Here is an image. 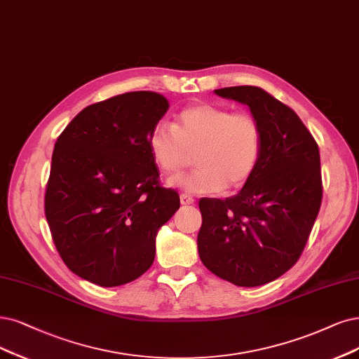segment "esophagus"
<instances>
[{"label": "esophagus", "instance_id": "obj_1", "mask_svg": "<svg viewBox=\"0 0 359 359\" xmlns=\"http://www.w3.org/2000/svg\"><path fill=\"white\" fill-rule=\"evenodd\" d=\"M180 203H182V205H192L195 203V200L188 194H182L180 195Z\"/></svg>", "mask_w": 359, "mask_h": 359}]
</instances>
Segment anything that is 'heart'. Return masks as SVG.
<instances>
[{
	"label": "heart",
	"mask_w": 359,
	"mask_h": 359,
	"mask_svg": "<svg viewBox=\"0 0 359 359\" xmlns=\"http://www.w3.org/2000/svg\"><path fill=\"white\" fill-rule=\"evenodd\" d=\"M155 165L167 176L180 172L196 151L195 165L188 176L168 183L189 194H216L244 184L259 164L262 130L248 112H231L211 103L184 108L172 127L158 126L149 136Z\"/></svg>",
	"instance_id": "obj_1"
}]
</instances>
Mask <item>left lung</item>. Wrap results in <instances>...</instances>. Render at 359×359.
<instances>
[{"instance_id":"1","label":"left lung","mask_w":359,"mask_h":359,"mask_svg":"<svg viewBox=\"0 0 359 359\" xmlns=\"http://www.w3.org/2000/svg\"><path fill=\"white\" fill-rule=\"evenodd\" d=\"M247 104L262 130L259 164L236 195L203 198L198 253L238 287H259L299 260L323 200L320 149L297 114L253 86L215 90Z\"/></svg>"}]
</instances>
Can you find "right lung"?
<instances>
[{
    "mask_svg": "<svg viewBox=\"0 0 359 359\" xmlns=\"http://www.w3.org/2000/svg\"><path fill=\"white\" fill-rule=\"evenodd\" d=\"M168 109L152 91L90 104L66 126L51 156L46 217L75 275L100 287L137 280L155 259L159 228L180 207L159 187L149 136Z\"/></svg>",
    "mask_w": 359,
    "mask_h": 359,
    "instance_id": "add662e5",
    "label": "right lung"
}]
</instances>
